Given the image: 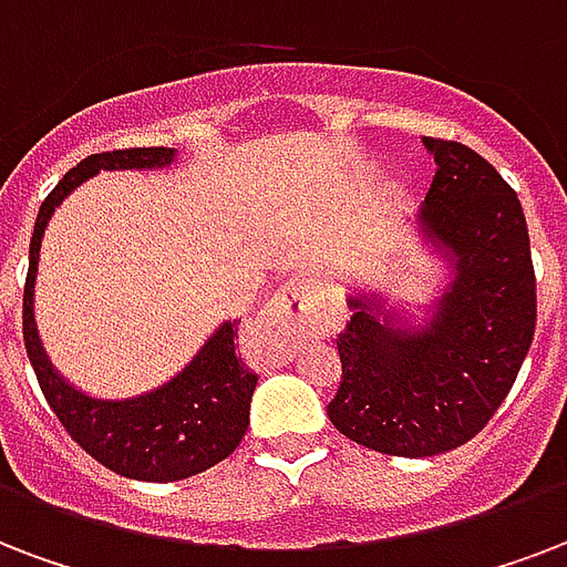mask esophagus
<instances>
[{"instance_id":"esophagus-1","label":"esophagus","mask_w":567,"mask_h":567,"mask_svg":"<svg viewBox=\"0 0 567 567\" xmlns=\"http://www.w3.org/2000/svg\"><path fill=\"white\" fill-rule=\"evenodd\" d=\"M315 302V288L306 279H291L279 288L274 300L258 318V330L274 336V339H293L300 336Z\"/></svg>"}]
</instances>
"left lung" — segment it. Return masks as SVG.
Here are the masks:
<instances>
[{"mask_svg": "<svg viewBox=\"0 0 567 567\" xmlns=\"http://www.w3.org/2000/svg\"><path fill=\"white\" fill-rule=\"evenodd\" d=\"M422 145L437 163L416 214L422 244L449 265V285L422 318L380 291L348 293L336 344L341 383L327 416L365 449L431 457L491 422L535 336V270L520 198L461 142Z\"/></svg>", "mask_w": 567, "mask_h": 567, "instance_id": "obj_1", "label": "left lung"}]
</instances>
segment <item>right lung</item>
I'll use <instances>...</instances> for the list:
<instances>
[{
    "label": "right lung",
    "instance_id": "right-lung-1",
    "mask_svg": "<svg viewBox=\"0 0 567 567\" xmlns=\"http://www.w3.org/2000/svg\"><path fill=\"white\" fill-rule=\"evenodd\" d=\"M175 148H127L85 157L43 198L29 244L23 341L43 399L94 461L136 482H181L226 461L240 446L258 378L237 360V321L219 323L202 351L163 386L133 399H94L68 383L43 351L34 323V279L43 228L82 181L94 178L101 168H166L175 163Z\"/></svg>",
    "mask_w": 567,
    "mask_h": 567
}]
</instances>
